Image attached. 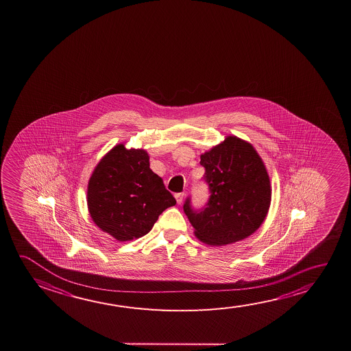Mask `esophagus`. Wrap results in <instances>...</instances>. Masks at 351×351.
<instances>
[{
  "label": "esophagus",
  "mask_w": 351,
  "mask_h": 351,
  "mask_svg": "<svg viewBox=\"0 0 351 351\" xmlns=\"http://www.w3.org/2000/svg\"><path fill=\"white\" fill-rule=\"evenodd\" d=\"M175 198H176V201H178V204H181L182 201H184V193H176V195H175Z\"/></svg>",
  "instance_id": "34e87169"
}]
</instances>
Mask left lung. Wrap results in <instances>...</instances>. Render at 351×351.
I'll use <instances>...</instances> for the list:
<instances>
[{"label":"left lung","mask_w":351,"mask_h":351,"mask_svg":"<svg viewBox=\"0 0 351 351\" xmlns=\"http://www.w3.org/2000/svg\"><path fill=\"white\" fill-rule=\"evenodd\" d=\"M201 165L210 192L208 203L199 210L190 198L184 204L195 235L213 246L252 235L265 221L271 198L269 176L252 144L229 136L202 154Z\"/></svg>","instance_id":"1"}]
</instances>
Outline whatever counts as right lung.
I'll list each match as a JSON object with an SVG mask.
<instances>
[{"label": "right lung", "mask_w": 351, "mask_h": 351, "mask_svg": "<svg viewBox=\"0 0 351 351\" xmlns=\"http://www.w3.org/2000/svg\"><path fill=\"white\" fill-rule=\"evenodd\" d=\"M93 221L119 241L148 234L161 213L176 201L149 167L143 149L119 144L94 169L86 192Z\"/></svg>", "instance_id": "obj_1"}]
</instances>
